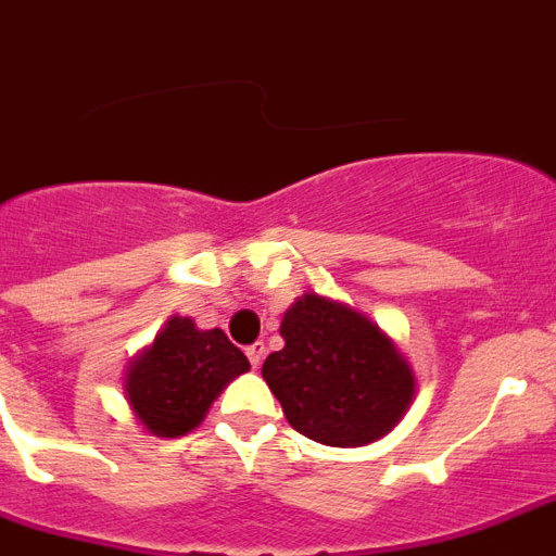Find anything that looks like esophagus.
Instances as JSON below:
<instances>
[{"mask_svg":"<svg viewBox=\"0 0 556 556\" xmlns=\"http://www.w3.org/2000/svg\"><path fill=\"white\" fill-rule=\"evenodd\" d=\"M245 356H249L251 367H254V370H260V365H263V358H265V344L263 342L251 344V348L245 350Z\"/></svg>","mask_w":556,"mask_h":556,"instance_id":"34e87169","label":"esophagus"}]
</instances>
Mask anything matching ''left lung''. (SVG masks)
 Instances as JSON below:
<instances>
[{
	"label": "left lung",
	"instance_id": "1",
	"mask_svg": "<svg viewBox=\"0 0 556 556\" xmlns=\"http://www.w3.org/2000/svg\"><path fill=\"white\" fill-rule=\"evenodd\" d=\"M279 336L286 348L265 358L263 379L305 438L367 446L407 415L413 365L362 311L307 291L282 314Z\"/></svg>",
	"mask_w": 556,
	"mask_h": 556
}]
</instances>
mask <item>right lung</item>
Instances as JSON below:
<instances>
[{"label": "right lung", "instance_id": "add662e5", "mask_svg": "<svg viewBox=\"0 0 556 556\" xmlns=\"http://www.w3.org/2000/svg\"><path fill=\"white\" fill-rule=\"evenodd\" d=\"M251 365L220 328L200 330L191 316H169L152 344L124 370V399L143 432L180 438L203 424L217 395Z\"/></svg>", "mask_w": 556, "mask_h": 556}]
</instances>
